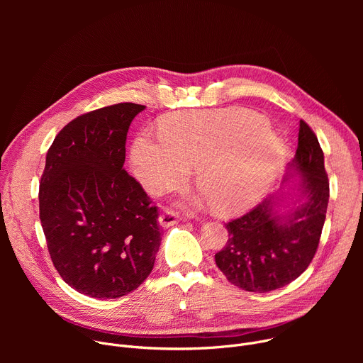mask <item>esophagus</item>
Instances as JSON below:
<instances>
[{
	"mask_svg": "<svg viewBox=\"0 0 363 363\" xmlns=\"http://www.w3.org/2000/svg\"><path fill=\"white\" fill-rule=\"evenodd\" d=\"M158 221H160L161 227L168 228V227H172V225H175L178 223V216L175 213H172V211H165V213H162L160 216Z\"/></svg>",
	"mask_w": 363,
	"mask_h": 363,
	"instance_id": "obj_1",
	"label": "esophagus"
}]
</instances>
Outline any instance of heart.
<instances>
[{
	"instance_id": "obj_1",
	"label": "heart",
	"mask_w": 363,
	"mask_h": 363,
	"mask_svg": "<svg viewBox=\"0 0 363 363\" xmlns=\"http://www.w3.org/2000/svg\"><path fill=\"white\" fill-rule=\"evenodd\" d=\"M162 132H142L130 150L135 178L153 195L175 188L196 167V184L216 208L237 213L260 199L283 168L281 142L254 113L185 112L167 119ZM201 202L195 195L182 198L189 210Z\"/></svg>"
}]
</instances>
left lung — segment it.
Wrapping results in <instances>:
<instances>
[{"mask_svg": "<svg viewBox=\"0 0 363 363\" xmlns=\"http://www.w3.org/2000/svg\"><path fill=\"white\" fill-rule=\"evenodd\" d=\"M294 177H300L294 208L280 214L279 196H270L225 225L228 241L216 263L234 286L267 293L296 280L313 260L326 220L329 181L323 150L304 121L286 181Z\"/></svg>", "mask_w": 363, "mask_h": 363, "instance_id": "left-lung-1", "label": "left lung"}]
</instances>
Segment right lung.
Masks as SVG:
<instances>
[{
	"mask_svg": "<svg viewBox=\"0 0 363 363\" xmlns=\"http://www.w3.org/2000/svg\"><path fill=\"white\" fill-rule=\"evenodd\" d=\"M145 109L118 103L66 125L45 157L40 221L62 279L82 294L118 298L150 274L158 208L123 168L129 126Z\"/></svg>",
	"mask_w": 363,
	"mask_h": 363,
	"instance_id": "add662e5",
	"label": "right lung"
}]
</instances>
